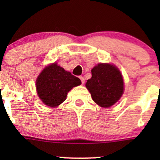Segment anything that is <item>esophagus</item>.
Masks as SVG:
<instances>
[{"mask_svg": "<svg viewBox=\"0 0 160 160\" xmlns=\"http://www.w3.org/2000/svg\"><path fill=\"white\" fill-rule=\"evenodd\" d=\"M80 80H81L82 84H83V83H85V79H84V77H80Z\"/></svg>", "mask_w": 160, "mask_h": 160, "instance_id": "1", "label": "esophagus"}]
</instances>
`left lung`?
Listing matches in <instances>:
<instances>
[{
	"instance_id": "left-lung-1",
	"label": "left lung",
	"mask_w": 160,
	"mask_h": 160,
	"mask_svg": "<svg viewBox=\"0 0 160 160\" xmlns=\"http://www.w3.org/2000/svg\"><path fill=\"white\" fill-rule=\"evenodd\" d=\"M92 77L86 88L93 101L102 108L118 102L124 92L123 77L118 68L109 63H98L91 70Z\"/></svg>"
}]
</instances>
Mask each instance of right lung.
Wrapping results in <instances>:
<instances>
[{
  "mask_svg": "<svg viewBox=\"0 0 160 160\" xmlns=\"http://www.w3.org/2000/svg\"><path fill=\"white\" fill-rule=\"evenodd\" d=\"M80 84L78 77L54 62L43 69L37 77L36 90L38 98L46 105L55 108L67 99L72 88Z\"/></svg>",
  "mask_w": 160,
  "mask_h": 160,
  "instance_id": "1",
  "label": "right lung"
}]
</instances>
